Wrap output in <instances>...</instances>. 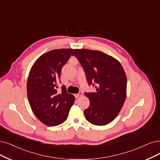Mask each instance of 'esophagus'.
I'll return each mask as SVG.
<instances>
[{
    "mask_svg": "<svg viewBox=\"0 0 160 160\" xmlns=\"http://www.w3.org/2000/svg\"><path fill=\"white\" fill-rule=\"evenodd\" d=\"M82 95V93L81 92H79L78 94H75V97L76 98H79V97H81Z\"/></svg>",
    "mask_w": 160,
    "mask_h": 160,
    "instance_id": "1",
    "label": "esophagus"
}]
</instances>
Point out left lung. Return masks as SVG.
Instances as JSON below:
<instances>
[{
  "instance_id": "1",
  "label": "left lung",
  "mask_w": 160,
  "mask_h": 160,
  "mask_svg": "<svg viewBox=\"0 0 160 160\" xmlns=\"http://www.w3.org/2000/svg\"><path fill=\"white\" fill-rule=\"evenodd\" d=\"M80 62L89 85L96 91L85 92L90 105L84 110L86 119L95 125H105L117 117L127 95V76L113 57L98 50L75 49L72 53Z\"/></svg>"
}]
</instances>
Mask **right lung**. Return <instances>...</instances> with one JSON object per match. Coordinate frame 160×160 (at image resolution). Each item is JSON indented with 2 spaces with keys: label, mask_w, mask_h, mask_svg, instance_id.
<instances>
[{
  "label": "right lung",
  "mask_w": 160,
  "mask_h": 160,
  "mask_svg": "<svg viewBox=\"0 0 160 160\" xmlns=\"http://www.w3.org/2000/svg\"><path fill=\"white\" fill-rule=\"evenodd\" d=\"M73 49L50 50L38 58L31 67L27 82L29 103L35 116L48 126L58 125L66 120L75 97L64 85L58 92L62 67L69 59Z\"/></svg>",
  "instance_id": "right-lung-1"
}]
</instances>
